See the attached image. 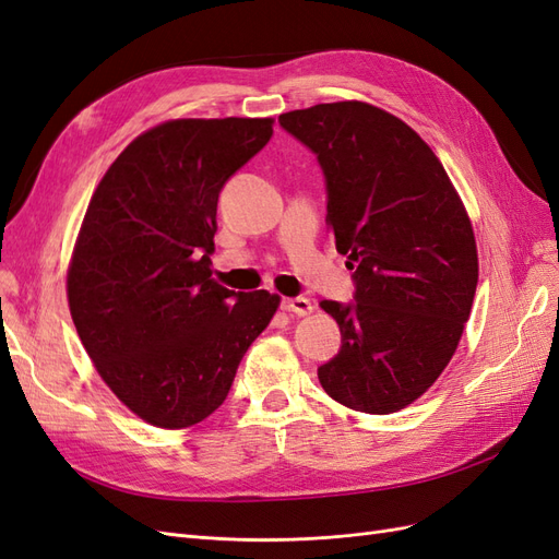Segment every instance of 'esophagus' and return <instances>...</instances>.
<instances>
[{"label": "esophagus", "mask_w": 559, "mask_h": 559, "mask_svg": "<svg viewBox=\"0 0 559 559\" xmlns=\"http://www.w3.org/2000/svg\"><path fill=\"white\" fill-rule=\"evenodd\" d=\"M282 310L292 312V314H296V317H308V314L314 310V306H312V302H310L308 298L298 296V298H284V300H282Z\"/></svg>", "instance_id": "obj_1"}]
</instances>
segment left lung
Here are the masks:
<instances>
[{"label":"left lung","instance_id":"8db88e82","mask_svg":"<svg viewBox=\"0 0 559 559\" xmlns=\"http://www.w3.org/2000/svg\"><path fill=\"white\" fill-rule=\"evenodd\" d=\"M326 177V224L354 270L352 306L321 300L343 347L317 370L352 411L399 413L443 373L478 286L476 235L431 146L359 99L286 111Z\"/></svg>","mask_w":559,"mask_h":559}]
</instances>
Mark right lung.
<instances>
[{"mask_svg":"<svg viewBox=\"0 0 559 559\" xmlns=\"http://www.w3.org/2000/svg\"><path fill=\"white\" fill-rule=\"evenodd\" d=\"M273 118H173L134 138L88 202L67 300L88 357L128 411L186 429L228 396L280 308L212 277L216 202L267 144Z\"/></svg>","mask_w":559,"mask_h":559,"instance_id":"1","label":"right lung"}]
</instances>
